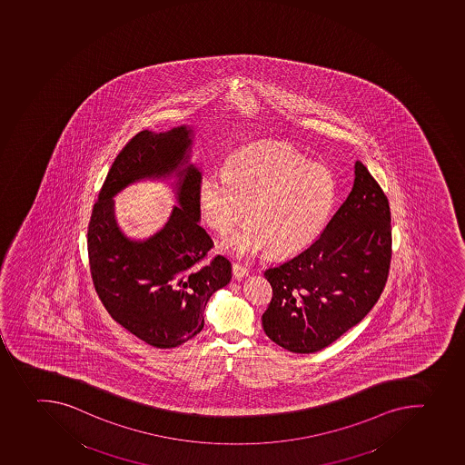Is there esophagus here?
Wrapping results in <instances>:
<instances>
[{
	"label": "esophagus",
	"mask_w": 465,
	"mask_h": 465,
	"mask_svg": "<svg viewBox=\"0 0 465 465\" xmlns=\"http://www.w3.org/2000/svg\"><path fill=\"white\" fill-rule=\"evenodd\" d=\"M232 276H234V279H237V281H242L244 277L249 276V270L243 267V265L234 264L232 265Z\"/></svg>",
	"instance_id": "obj_1"
}]
</instances>
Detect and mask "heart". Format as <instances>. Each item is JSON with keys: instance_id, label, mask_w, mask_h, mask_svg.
<instances>
[{"instance_id": "b5f03b06", "label": "heart", "mask_w": 465, "mask_h": 465, "mask_svg": "<svg viewBox=\"0 0 465 465\" xmlns=\"http://www.w3.org/2000/svg\"><path fill=\"white\" fill-rule=\"evenodd\" d=\"M335 203L330 168L285 144L244 149L226 161L225 172L207 173L198 184L201 216L218 234H228L250 207L251 219L221 244L240 260L300 253L322 234Z\"/></svg>"}]
</instances>
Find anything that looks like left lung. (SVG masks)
Wrapping results in <instances>:
<instances>
[{
  "mask_svg": "<svg viewBox=\"0 0 465 465\" xmlns=\"http://www.w3.org/2000/svg\"><path fill=\"white\" fill-rule=\"evenodd\" d=\"M353 186L322 234L265 270L272 288L265 334L286 351L327 348L365 318L385 288L391 262L390 203L356 161Z\"/></svg>",
  "mask_w": 465,
  "mask_h": 465,
  "instance_id": "1",
  "label": "left lung"
}]
</instances>
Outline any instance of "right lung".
Here are the masks:
<instances>
[{"instance_id": "add662e5", "label": "right lung", "mask_w": 465, "mask_h": 465, "mask_svg": "<svg viewBox=\"0 0 465 465\" xmlns=\"http://www.w3.org/2000/svg\"><path fill=\"white\" fill-rule=\"evenodd\" d=\"M195 128L138 133L114 159L89 222L88 255L94 286L119 325L153 348L183 344L204 328L210 297L231 281L230 261H200L213 247L201 228L193 161ZM173 180L177 197L168 222L146 240H131L116 223L114 197L131 183Z\"/></svg>"}]
</instances>
